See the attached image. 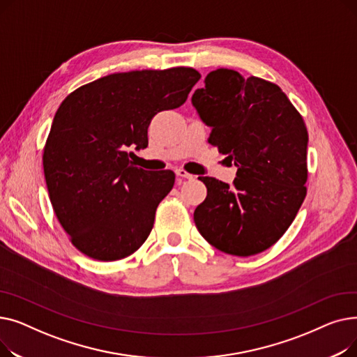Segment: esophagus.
I'll return each mask as SVG.
<instances>
[{
	"label": "esophagus",
	"mask_w": 357,
	"mask_h": 357,
	"mask_svg": "<svg viewBox=\"0 0 357 357\" xmlns=\"http://www.w3.org/2000/svg\"><path fill=\"white\" fill-rule=\"evenodd\" d=\"M175 172H176V175L181 176V178H186V179H192V178H194V175H191L190 172H186L185 169H182V167H178Z\"/></svg>",
	"instance_id": "obj_1"
}]
</instances>
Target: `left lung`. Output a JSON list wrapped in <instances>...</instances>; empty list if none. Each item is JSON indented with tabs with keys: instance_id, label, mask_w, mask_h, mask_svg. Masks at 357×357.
I'll return each instance as SVG.
<instances>
[{
	"instance_id": "left-lung-1",
	"label": "left lung",
	"mask_w": 357,
	"mask_h": 357,
	"mask_svg": "<svg viewBox=\"0 0 357 357\" xmlns=\"http://www.w3.org/2000/svg\"><path fill=\"white\" fill-rule=\"evenodd\" d=\"M192 104L211 127L208 143L237 166L233 185L199 176L207 198L194 213L201 236L215 249L252 256L273 246L307 195L308 131L276 84L243 78L233 69L207 75Z\"/></svg>"
}]
</instances>
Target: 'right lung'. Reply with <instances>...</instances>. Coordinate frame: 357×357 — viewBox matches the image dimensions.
Wrapping results in <instances>:
<instances>
[{
  "label": "right lung",
  "instance_id": "1",
  "mask_svg": "<svg viewBox=\"0 0 357 357\" xmlns=\"http://www.w3.org/2000/svg\"><path fill=\"white\" fill-rule=\"evenodd\" d=\"M201 73L194 68L111 73L62 101L43 149L56 218L81 253L112 261L135 253L153 229L172 171H144L130 149L147 147V127L181 107Z\"/></svg>",
  "mask_w": 357,
  "mask_h": 357
}]
</instances>
